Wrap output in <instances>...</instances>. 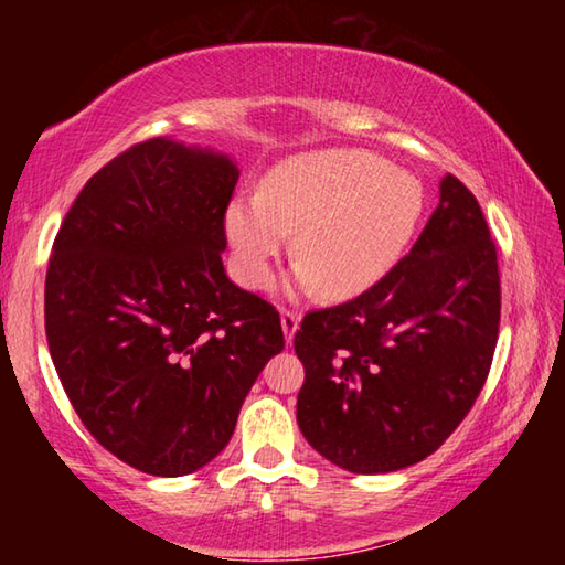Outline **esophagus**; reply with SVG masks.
I'll return each mask as SVG.
<instances>
[{
	"mask_svg": "<svg viewBox=\"0 0 565 565\" xmlns=\"http://www.w3.org/2000/svg\"><path fill=\"white\" fill-rule=\"evenodd\" d=\"M281 329H284V337H286V343H289L294 339L296 329H299V313L296 311H281Z\"/></svg>",
	"mask_w": 565,
	"mask_h": 565,
	"instance_id": "1",
	"label": "esophagus"
}]
</instances>
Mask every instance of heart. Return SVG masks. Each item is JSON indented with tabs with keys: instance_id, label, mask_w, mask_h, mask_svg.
Wrapping results in <instances>:
<instances>
[{
	"instance_id": "heart-1",
	"label": "heart",
	"mask_w": 565,
	"mask_h": 565,
	"mask_svg": "<svg viewBox=\"0 0 565 565\" xmlns=\"http://www.w3.org/2000/svg\"><path fill=\"white\" fill-rule=\"evenodd\" d=\"M424 209V186L408 171L369 151L329 149L286 161L262 196L234 199L226 236L242 281L266 289L296 231L294 289L351 299L401 262Z\"/></svg>"
}]
</instances>
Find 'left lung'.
<instances>
[{"mask_svg":"<svg viewBox=\"0 0 565 565\" xmlns=\"http://www.w3.org/2000/svg\"><path fill=\"white\" fill-rule=\"evenodd\" d=\"M501 279L476 196L456 177L411 252L353 301L306 313L294 337L306 441L351 473L431 456L489 376Z\"/></svg>","mask_w":565,"mask_h":565,"instance_id":"1","label":"left lung"}]
</instances>
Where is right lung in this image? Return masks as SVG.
<instances>
[{"label":"right lung","instance_id":"1","mask_svg":"<svg viewBox=\"0 0 565 565\" xmlns=\"http://www.w3.org/2000/svg\"><path fill=\"white\" fill-rule=\"evenodd\" d=\"M238 167L157 137L94 174L64 216L44 284L56 374L119 461L186 476L224 451L279 311L228 279L224 214Z\"/></svg>","mask_w":565,"mask_h":565}]
</instances>
